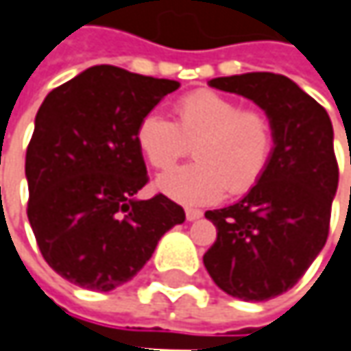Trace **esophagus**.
<instances>
[{
	"label": "esophagus",
	"instance_id": "34e87169",
	"mask_svg": "<svg viewBox=\"0 0 351 351\" xmlns=\"http://www.w3.org/2000/svg\"><path fill=\"white\" fill-rule=\"evenodd\" d=\"M184 215H186V221H197V219L203 217V210H199V208H186Z\"/></svg>",
	"mask_w": 351,
	"mask_h": 351
}]
</instances>
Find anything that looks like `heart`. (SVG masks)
Instances as JSON below:
<instances>
[{"instance_id": "1", "label": "heart", "mask_w": 351, "mask_h": 351, "mask_svg": "<svg viewBox=\"0 0 351 351\" xmlns=\"http://www.w3.org/2000/svg\"><path fill=\"white\" fill-rule=\"evenodd\" d=\"M136 146L158 171L173 167L195 146L197 162L156 178V189L182 205H210L227 191H249L267 169L273 130L269 118L241 108L235 98L197 90L175 104V122L148 112L136 126Z\"/></svg>"}]
</instances>
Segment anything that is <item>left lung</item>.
<instances>
[{
  "instance_id": "1",
  "label": "left lung",
  "mask_w": 351,
  "mask_h": 351,
  "mask_svg": "<svg viewBox=\"0 0 351 351\" xmlns=\"http://www.w3.org/2000/svg\"><path fill=\"white\" fill-rule=\"evenodd\" d=\"M208 86L253 100L271 122L265 173L235 205L205 213L217 241L203 257L225 293L265 302L291 289L328 239L339 176L332 120L281 74L249 72Z\"/></svg>"
}]
</instances>
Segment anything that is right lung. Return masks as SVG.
Returning <instances> with one entry per match:
<instances>
[{
  "label": "right lung",
  "instance_id": "add662e5",
  "mask_svg": "<svg viewBox=\"0 0 351 351\" xmlns=\"http://www.w3.org/2000/svg\"><path fill=\"white\" fill-rule=\"evenodd\" d=\"M180 84L92 66L51 90L25 152L27 219L51 269L92 291L130 281L160 237L184 221L148 182L136 126Z\"/></svg>",
  "mask_w": 351,
  "mask_h": 351
}]
</instances>
